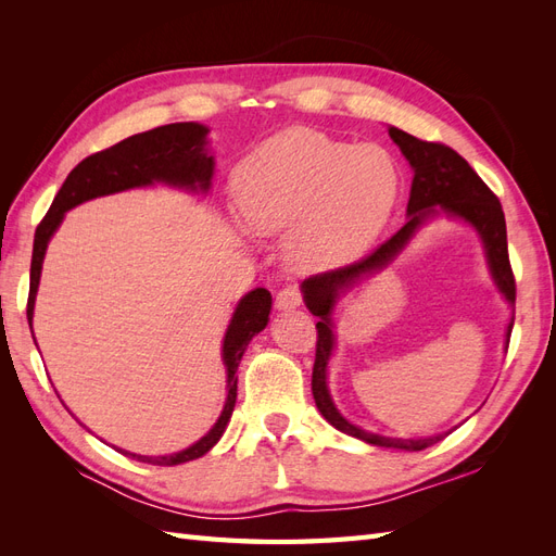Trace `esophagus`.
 Instances as JSON below:
<instances>
[{
    "instance_id": "1",
    "label": "esophagus",
    "mask_w": 556,
    "mask_h": 556,
    "mask_svg": "<svg viewBox=\"0 0 556 556\" xmlns=\"http://www.w3.org/2000/svg\"><path fill=\"white\" fill-rule=\"evenodd\" d=\"M301 301H304V294H301V290L296 288V285H288V288H282V290L276 294V306H278L280 311L296 308V306H301Z\"/></svg>"
}]
</instances>
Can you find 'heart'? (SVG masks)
<instances>
[{
    "label": "heart",
    "instance_id": "1",
    "mask_svg": "<svg viewBox=\"0 0 556 556\" xmlns=\"http://www.w3.org/2000/svg\"><path fill=\"white\" fill-rule=\"evenodd\" d=\"M233 192L252 229L290 227L292 260L327 268L357 257L378 237L399 201L401 169L380 146L294 127L250 150Z\"/></svg>",
    "mask_w": 556,
    "mask_h": 556
}]
</instances>
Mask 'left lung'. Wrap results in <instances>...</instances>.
Instances as JSON below:
<instances>
[{
	"instance_id": "left-lung-1",
	"label": "left lung",
	"mask_w": 556,
	"mask_h": 556,
	"mask_svg": "<svg viewBox=\"0 0 556 556\" xmlns=\"http://www.w3.org/2000/svg\"><path fill=\"white\" fill-rule=\"evenodd\" d=\"M390 137L415 169L410 199H408L410 220L403 225L392 239H387L374 252H368L366 257L339 268H331V271H325V274H315L304 280L306 306L313 315L319 317V323L315 325L317 345H315L311 387H313V399H315L317 410L323 413L327 422L339 431L380 447L425 450L433 443H439L443 435H431V439H419V441L384 439V435L368 433L355 425H350L348 419H343L341 413L336 410L327 390V362L333 348L329 313L333 308L336 296H339L343 288H350L352 282L359 280L364 274H374L390 262L396 252L408 243L415 229L422 225L427 215L433 213L435 206L443 208L450 215L464 217L466 223H470L480 231L486 248V257H490L492 276L498 285V290L510 301V304H515L517 288H515V274L508 257L506 217H503L498 197L486 188L484 180L470 169V164L459 153H454L450 146L439 141H422L396 127H390ZM510 331H513V323L508 325V343H510Z\"/></svg>"
}]
</instances>
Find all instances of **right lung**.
<instances>
[{"label":"right lung","mask_w":556,"mask_h":556,"mask_svg":"<svg viewBox=\"0 0 556 556\" xmlns=\"http://www.w3.org/2000/svg\"><path fill=\"white\" fill-rule=\"evenodd\" d=\"M206 127L197 123H174L157 129H150L143 134H134V137L115 143L106 150L90 155L76 164V169L66 176L60 192L55 194L53 204H50L43 220L35 233V248H31V266H29V296H27V323L31 325V313H35V299L41 278V264L46 255V245L53 237V231L60 227L64 213L83 204V201L113 194L129 188H139V185H150L155 180L185 185V188H201L208 190L211 176H213V157L206 155L204 139ZM268 311H271V294L264 288L252 290L241 299V304L231 317V325L225 336L223 357L227 366V403L223 415L217 417L215 427L197 441L192 447L166 454V457H141V454L123 452L127 457L141 459L155 466H176L182 462H190L206 454L220 435L231 417L233 403H237V368L241 364L243 352L252 336L260 333L268 323ZM35 336V333H31Z\"/></svg>","instance_id":"add662e5"}]
</instances>
